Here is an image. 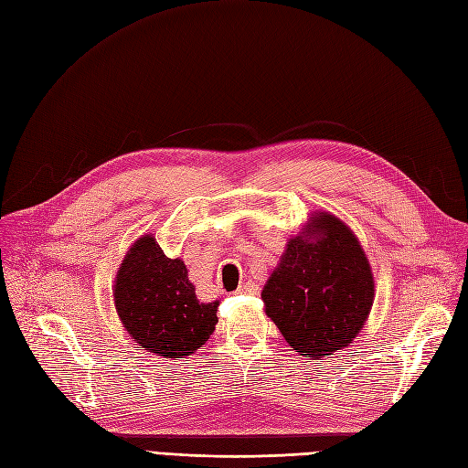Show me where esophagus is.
I'll return each instance as SVG.
<instances>
[{"label": "esophagus", "instance_id": "obj_1", "mask_svg": "<svg viewBox=\"0 0 468 468\" xmlns=\"http://www.w3.org/2000/svg\"><path fill=\"white\" fill-rule=\"evenodd\" d=\"M260 291V287H258V282H253V281H244V282H239V287H238V292L239 294H256Z\"/></svg>", "mask_w": 468, "mask_h": 468}]
</instances>
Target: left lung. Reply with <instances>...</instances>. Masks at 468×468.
I'll return each instance as SVG.
<instances>
[{
    "label": "left lung",
    "instance_id": "obj_1",
    "mask_svg": "<svg viewBox=\"0 0 468 468\" xmlns=\"http://www.w3.org/2000/svg\"><path fill=\"white\" fill-rule=\"evenodd\" d=\"M375 282L357 238L332 215L313 217L263 287L267 316L301 356H334L369 316Z\"/></svg>",
    "mask_w": 468,
    "mask_h": 468
}]
</instances>
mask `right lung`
<instances>
[{"instance_id":"add662e5","label":"right lung","mask_w":468,"mask_h":468,"mask_svg":"<svg viewBox=\"0 0 468 468\" xmlns=\"http://www.w3.org/2000/svg\"><path fill=\"white\" fill-rule=\"evenodd\" d=\"M115 304L134 342L167 359L199 349L218 322V303H199L186 263L165 258L152 236L140 238L121 263Z\"/></svg>"}]
</instances>
